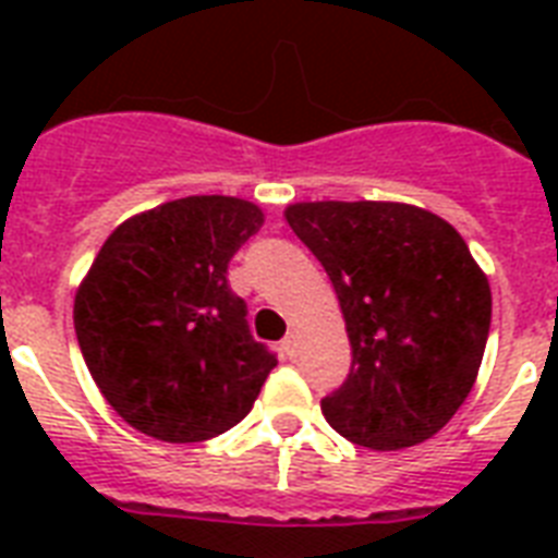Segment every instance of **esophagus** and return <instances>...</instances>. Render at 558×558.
<instances>
[{
    "mask_svg": "<svg viewBox=\"0 0 558 558\" xmlns=\"http://www.w3.org/2000/svg\"><path fill=\"white\" fill-rule=\"evenodd\" d=\"M280 350H283L289 359H295L298 353H301V336H298V332H289L287 339L280 341Z\"/></svg>",
    "mask_w": 558,
    "mask_h": 558,
    "instance_id": "1",
    "label": "esophagus"
}]
</instances>
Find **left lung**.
Returning <instances> with one entry per match:
<instances>
[{
  "mask_svg": "<svg viewBox=\"0 0 558 558\" xmlns=\"http://www.w3.org/2000/svg\"><path fill=\"white\" fill-rule=\"evenodd\" d=\"M287 222L330 275L353 348L327 423L376 451L434 437L475 385L493 322L463 236L399 202H298Z\"/></svg>",
  "mask_w": 558,
  "mask_h": 558,
  "instance_id": "obj_1",
  "label": "left lung"
}]
</instances>
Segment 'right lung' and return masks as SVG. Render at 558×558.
Masks as SVG:
<instances>
[{
	"mask_svg": "<svg viewBox=\"0 0 558 558\" xmlns=\"http://www.w3.org/2000/svg\"><path fill=\"white\" fill-rule=\"evenodd\" d=\"M263 226L234 196H185L118 226L74 298V332L112 411L147 437L228 432L278 365L248 330L228 263Z\"/></svg>",
	"mask_w": 558,
	"mask_h": 558,
	"instance_id": "add662e5",
	"label": "right lung"
}]
</instances>
